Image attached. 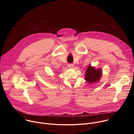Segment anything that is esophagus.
Masks as SVG:
<instances>
[{
    "instance_id": "obj_1",
    "label": "esophagus",
    "mask_w": 134,
    "mask_h": 134,
    "mask_svg": "<svg viewBox=\"0 0 134 134\" xmlns=\"http://www.w3.org/2000/svg\"><path fill=\"white\" fill-rule=\"evenodd\" d=\"M68 67L69 68H72L73 67H74V65L73 64H69L68 65Z\"/></svg>"
}]
</instances>
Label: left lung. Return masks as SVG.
Instances as JSON below:
<instances>
[{
	"mask_svg": "<svg viewBox=\"0 0 134 134\" xmlns=\"http://www.w3.org/2000/svg\"><path fill=\"white\" fill-rule=\"evenodd\" d=\"M101 76L102 71L101 69H96L89 65L85 72V80L89 83H95L99 81Z\"/></svg>",
	"mask_w": 134,
	"mask_h": 134,
	"instance_id": "left-lung-1",
	"label": "left lung"
}]
</instances>
